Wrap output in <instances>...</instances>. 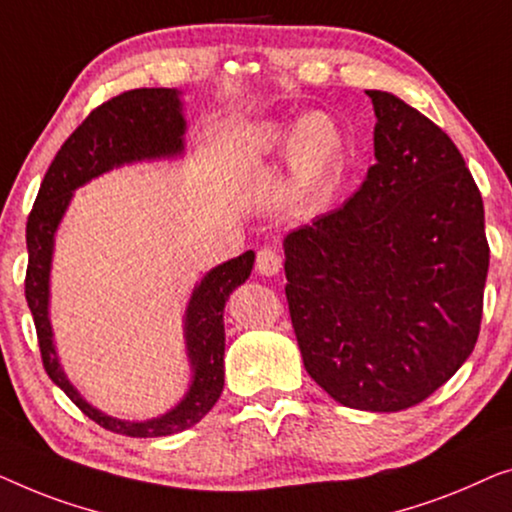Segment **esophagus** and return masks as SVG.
Returning a JSON list of instances; mask_svg holds the SVG:
<instances>
[{"label": "esophagus", "instance_id": "obj_1", "mask_svg": "<svg viewBox=\"0 0 512 512\" xmlns=\"http://www.w3.org/2000/svg\"><path fill=\"white\" fill-rule=\"evenodd\" d=\"M255 269H257V273H262V276H276V273L283 269V257H280L276 248L264 246L257 253Z\"/></svg>", "mask_w": 512, "mask_h": 512}]
</instances>
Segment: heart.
I'll return each instance as SVG.
<instances>
[{
	"label": "heart",
	"instance_id": "1",
	"mask_svg": "<svg viewBox=\"0 0 512 512\" xmlns=\"http://www.w3.org/2000/svg\"><path fill=\"white\" fill-rule=\"evenodd\" d=\"M278 141L297 150L292 176V206L299 213L318 211L341 185L345 139L327 115L311 113L278 134Z\"/></svg>",
	"mask_w": 512,
	"mask_h": 512
}]
</instances>
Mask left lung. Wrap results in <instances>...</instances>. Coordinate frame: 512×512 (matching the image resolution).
<instances>
[{"label":"left lung","instance_id":"obj_1","mask_svg":"<svg viewBox=\"0 0 512 512\" xmlns=\"http://www.w3.org/2000/svg\"><path fill=\"white\" fill-rule=\"evenodd\" d=\"M366 95L376 164L341 208L285 236V297L308 376L343 406L394 413L473 352L489 246L450 136L390 92Z\"/></svg>","mask_w":512,"mask_h":512}]
</instances>
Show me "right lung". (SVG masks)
Segmentation results:
<instances>
[{"label":"right lung","instance_id":"right-lung-1","mask_svg":"<svg viewBox=\"0 0 512 512\" xmlns=\"http://www.w3.org/2000/svg\"><path fill=\"white\" fill-rule=\"evenodd\" d=\"M183 134V102L176 90L139 88L122 92L97 106L62 143L43 176L37 201L27 218L30 262H27L25 297L32 311L34 327H37L43 369L99 427L132 438L171 436L190 429L220 399L222 385H225V320H222V313H225L229 294L241 283H246L253 271L255 253L248 250V253L215 266L192 290L185 311V348L192 366L190 390L169 413L143 422L118 420V417L102 413L90 406L64 376L48 318L50 259H53L55 232L76 187L115 167H122V164L181 155Z\"/></svg>","mask_w":512,"mask_h":512}]
</instances>
